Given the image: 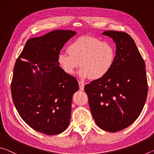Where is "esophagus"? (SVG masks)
Returning <instances> with one entry per match:
<instances>
[{"label": "esophagus", "instance_id": "esophagus-1", "mask_svg": "<svg viewBox=\"0 0 154 154\" xmlns=\"http://www.w3.org/2000/svg\"><path fill=\"white\" fill-rule=\"evenodd\" d=\"M78 83H79L80 90H82V91L84 90V83H83L82 82H80V81H79V82Z\"/></svg>", "mask_w": 154, "mask_h": 154}]
</instances>
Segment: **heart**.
<instances>
[{"label":"heart","instance_id":"b5f03b06","mask_svg":"<svg viewBox=\"0 0 154 154\" xmlns=\"http://www.w3.org/2000/svg\"><path fill=\"white\" fill-rule=\"evenodd\" d=\"M67 51L58 55V65L68 75L73 74L80 66L79 76L82 79L105 77L113 68L116 56L113 44L91 36L77 38L68 46Z\"/></svg>","mask_w":154,"mask_h":154}]
</instances>
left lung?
Masks as SVG:
<instances>
[{"label":"left lung","instance_id":"obj_1","mask_svg":"<svg viewBox=\"0 0 154 154\" xmlns=\"http://www.w3.org/2000/svg\"><path fill=\"white\" fill-rule=\"evenodd\" d=\"M102 34L116 43V60L105 77L85 85L84 90L96 124L116 132L131 125L143 110L148 91L145 64L128 34L113 30Z\"/></svg>","mask_w":154,"mask_h":154}]
</instances>
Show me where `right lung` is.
<instances>
[{
	"instance_id": "1",
	"label": "right lung",
	"mask_w": 154,
	"mask_h": 154,
	"mask_svg": "<svg viewBox=\"0 0 154 154\" xmlns=\"http://www.w3.org/2000/svg\"><path fill=\"white\" fill-rule=\"evenodd\" d=\"M75 35L56 30L30 38L15 64L11 90L15 108L28 126L47 135L61 133L69 125L72 98L79 85L57 59Z\"/></svg>"
}]
</instances>
